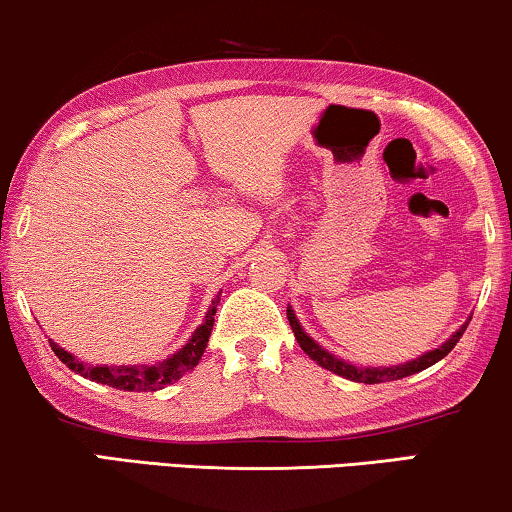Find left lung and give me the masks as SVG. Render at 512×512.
<instances>
[{
  "instance_id": "obj_1",
  "label": "left lung",
  "mask_w": 512,
  "mask_h": 512,
  "mask_svg": "<svg viewBox=\"0 0 512 512\" xmlns=\"http://www.w3.org/2000/svg\"><path fill=\"white\" fill-rule=\"evenodd\" d=\"M287 320H290V327L294 331V338H297V343L301 345V350L306 352L308 357L313 359V362H318L322 369H327L331 373H336V376L341 378H348V380H355V383H364V385H376V383H390V380H399V378H406V376H413V373L417 371H424L429 369L431 364L441 362V359L448 355V352L455 348V345L459 343V338H462V334L466 331V325L459 327L455 334H452L448 341H445L441 348L431 350V352H424L422 357L413 359V362H406V364H399V366H355L350 362H343V359H338L331 355V352H327L322 345H318L313 341L311 336L306 334L304 329H301L297 315H294V311L290 306H287Z\"/></svg>"
}]
</instances>
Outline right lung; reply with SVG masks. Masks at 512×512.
Instances as JSON below:
<instances>
[{"label":"right lung","instance_id":"add662e5","mask_svg":"<svg viewBox=\"0 0 512 512\" xmlns=\"http://www.w3.org/2000/svg\"><path fill=\"white\" fill-rule=\"evenodd\" d=\"M220 304V294L213 299V304L208 306V313L201 325L194 329V334L190 341H187L181 350L174 352V355L162 359L157 364H139V366H106V364H85L81 359H76L71 352L60 348L55 341H48L50 348L60 359L62 364H67L74 373H81L83 378L95 380V383L115 387V390H125V392H155L162 390L176 380H181L187 371H192L194 366L199 364L201 355H204L206 345H208V336H211L213 322H215V311H218Z\"/></svg>","mask_w":512,"mask_h":512}]
</instances>
